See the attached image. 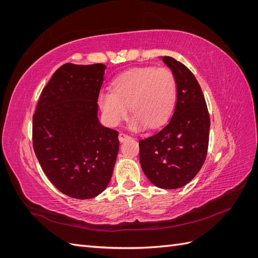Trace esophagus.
I'll return each mask as SVG.
<instances>
[{"mask_svg": "<svg viewBox=\"0 0 258 258\" xmlns=\"http://www.w3.org/2000/svg\"><path fill=\"white\" fill-rule=\"evenodd\" d=\"M118 139H119L120 142H123V141H126V140L130 139V137L128 135H126V134H123V132H120L119 136H118Z\"/></svg>", "mask_w": 258, "mask_h": 258, "instance_id": "34e87169", "label": "esophagus"}]
</instances>
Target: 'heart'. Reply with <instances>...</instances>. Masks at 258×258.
<instances>
[{
    "instance_id": "1",
    "label": "heart",
    "mask_w": 258,
    "mask_h": 258,
    "mask_svg": "<svg viewBox=\"0 0 258 258\" xmlns=\"http://www.w3.org/2000/svg\"><path fill=\"white\" fill-rule=\"evenodd\" d=\"M176 82L167 68H141L120 75L112 91H101L98 103L105 121L115 127L126 118L128 106L132 123L156 127L167 119L174 106Z\"/></svg>"
}]
</instances>
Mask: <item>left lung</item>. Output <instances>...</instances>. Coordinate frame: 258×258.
<instances>
[{
    "instance_id": "left-lung-1",
    "label": "left lung",
    "mask_w": 258,
    "mask_h": 258,
    "mask_svg": "<svg viewBox=\"0 0 258 258\" xmlns=\"http://www.w3.org/2000/svg\"><path fill=\"white\" fill-rule=\"evenodd\" d=\"M176 82L172 116L152 136L139 141L140 162L147 178L163 189L183 187L196 176L206 160L210 115L196 77L181 62L162 57Z\"/></svg>"
}]
</instances>
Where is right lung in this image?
<instances>
[{
  "label": "right lung",
  "mask_w": 258,
  "mask_h": 258,
  "mask_svg": "<svg viewBox=\"0 0 258 258\" xmlns=\"http://www.w3.org/2000/svg\"><path fill=\"white\" fill-rule=\"evenodd\" d=\"M105 66L66 63L51 76L36 104L32 141L46 176L61 192L90 199L110 183L119 150L118 131L98 119Z\"/></svg>",
  "instance_id": "1"
}]
</instances>
